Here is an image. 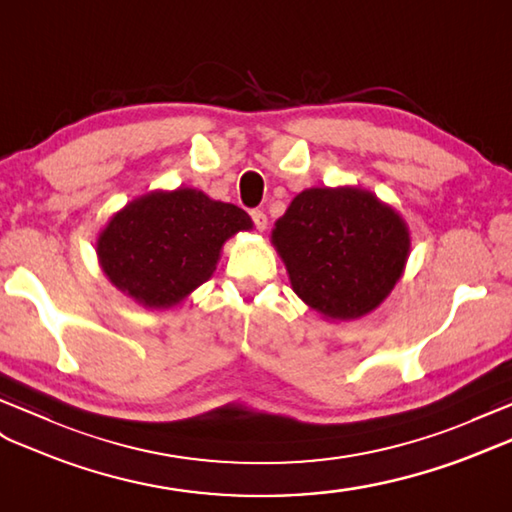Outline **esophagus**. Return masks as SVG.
<instances>
[{
  "label": "esophagus",
  "instance_id": "obj_1",
  "mask_svg": "<svg viewBox=\"0 0 512 512\" xmlns=\"http://www.w3.org/2000/svg\"><path fill=\"white\" fill-rule=\"evenodd\" d=\"M252 221H254V226L263 232L265 228H267V215L263 213V210H252Z\"/></svg>",
  "mask_w": 512,
  "mask_h": 512
}]
</instances>
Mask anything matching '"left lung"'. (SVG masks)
<instances>
[{
	"mask_svg": "<svg viewBox=\"0 0 512 512\" xmlns=\"http://www.w3.org/2000/svg\"><path fill=\"white\" fill-rule=\"evenodd\" d=\"M271 245L304 304L326 321H352L376 310L404 276L410 232L367 189L317 186L293 197Z\"/></svg>",
	"mask_w": 512,
	"mask_h": 512,
	"instance_id": "obj_1",
	"label": "left lung"
}]
</instances>
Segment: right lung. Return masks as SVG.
<instances>
[{
	"instance_id": "obj_1",
	"label": "right lung",
	"mask_w": 512,
	"mask_h": 512,
	"mask_svg": "<svg viewBox=\"0 0 512 512\" xmlns=\"http://www.w3.org/2000/svg\"><path fill=\"white\" fill-rule=\"evenodd\" d=\"M252 228L243 208L204 191H149L117 210L97 234V263L136 304L165 310L213 278L226 241Z\"/></svg>"
}]
</instances>
